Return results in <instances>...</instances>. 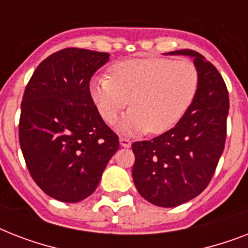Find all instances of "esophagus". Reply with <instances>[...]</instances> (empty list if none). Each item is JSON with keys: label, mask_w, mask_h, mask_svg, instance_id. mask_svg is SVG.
I'll return each mask as SVG.
<instances>
[{"label": "esophagus", "mask_w": 248, "mask_h": 248, "mask_svg": "<svg viewBox=\"0 0 248 248\" xmlns=\"http://www.w3.org/2000/svg\"><path fill=\"white\" fill-rule=\"evenodd\" d=\"M120 144L124 148H130V147H131V140L127 139V138H124V136H121Z\"/></svg>", "instance_id": "34e87169"}]
</instances>
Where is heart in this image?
<instances>
[{
    "label": "heart",
    "instance_id": "1",
    "mask_svg": "<svg viewBox=\"0 0 248 248\" xmlns=\"http://www.w3.org/2000/svg\"><path fill=\"white\" fill-rule=\"evenodd\" d=\"M109 73L110 77L91 79L90 96L109 124L131 104L120 124L127 134H162L172 128L192 104L200 82L196 64L188 59L124 60L112 64Z\"/></svg>",
    "mask_w": 248,
    "mask_h": 248
}]
</instances>
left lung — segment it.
<instances>
[{
  "label": "left lung",
  "instance_id": "left-lung-1",
  "mask_svg": "<svg viewBox=\"0 0 248 248\" xmlns=\"http://www.w3.org/2000/svg\"><path fill=\"white\" fill-rule=\"evenodd\" d=\"M169 54L192 56L200 82L192 104L175 127L132 144L136 189L161 207L185 203L210 184L225 147L229 112L227 85L215 65L189 48Z\"/></svg>",
  "mask_w": 248,
  "mask_h": 248
}]
</instances>
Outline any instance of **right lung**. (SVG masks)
<instances>
[{"label": "right lung", "mask_w": 248, "mask_h": 248, "mask_svg": "<svg viewBox=\"0 0 248 248\" xmlns=\"http://www.w3.org/2000/svg\"><path fill=\"white\" fill-rule=\"evenodd\" d=\"M107 52L68 47L41 62L25 87L19 143L28 171L47 196L75 203L99 185L120 140L90 96Z\"/></svg>", "instance_id": "right-lung-1"}]
</instances>
